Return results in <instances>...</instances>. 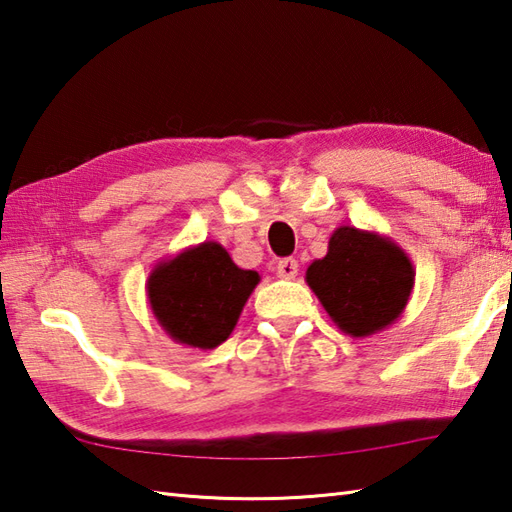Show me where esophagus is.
<instances>
[{
  "label": "esophagus",
  "instance_id": "34e87169",
  "mask_svg": "<svg viewBox=\"0 0 512 512\" xmlns=\"http://www.w3.org/2000/svg\"><path fill=\"white\" fill-rule=\"evenodd\" d=\"M275 270H277V275L281 279H295L297 277V270H299V264H297V259L286 257V259H279Z\"/></svg>",
  "mask_w": 512,
  "mask_h": 512
}]
</instances>
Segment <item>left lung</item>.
I'll return each instance as SVG.
<instances>
[{"mask_svg": "<svg viewBox=\"0 0 512 512\" xmlns=\"http://www.w3.org/2000/svg\"><path fill=\"white\" fill-rule=\"evenodd\" d=\"M306 281L336 328L365 339L405 312L416 270L391 237L339 226L328 242V255L308 266Z\"/></svg>", "mask_w": 512, "mask_h": 512, "instance_id": "obj_1", "label": "left lung"}]
</instances>
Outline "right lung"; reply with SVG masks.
Returning a JSON list of instances; mask_svg holds the SVG:
<instances>
[{"label":"right lung","instance_id":"right-lung-1","mask_svg":"<svg viewBox=\"0 0 512 512\" xmlns=\"http://www.w3.org/2000/svg\"><path fill=\"white\" fill-rule=\"evenodd\" d=\"M259 273L239 268L226 248L202 242L162 259L147 279V301L169 339L213 350L235 330Z\"/></svg>","mask_w":512,"mask_h":512}]
</instances>
